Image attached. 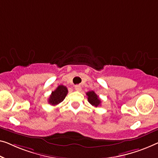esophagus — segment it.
Segmentation results:
<instances>
[{
  "label": "esophagus",
  "instance_id": "esophagus-1",
  "mask_svg": "<svg viewBox=\"0 0 158 158\" xmlns=\"http://www.w3.org/2000/svg\"><path fill=\"white\" fill-rule=\"evenodd\" d=\"M74 89H75V90L77 91H80L81 90V87L80 85H76L74 87Z\"/></svg>",
  "mask_w": 158,
  "mask_h": 158
}]
</instances>
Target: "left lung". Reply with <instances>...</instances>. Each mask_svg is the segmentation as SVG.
<instances>
[{
	"instance_id": "1",
	"label": "left lung",
	"mask_w": 158,
	"mask_h": 158,
	"mask_svg": "<svg viewBox=\"0 0 158 158\" xmlns=\"http://www.w3.org/2000/svg\"><path fill=\"white\" fill-rule=\"evenodd\" d=\"M87 95V98H88V102L91 103L93 106L95 107H98V106L101 105V102L100 98H98V96H97L95 92L94 91H90L89 92L86 93Z\"/></svg>"
}]
</instances>
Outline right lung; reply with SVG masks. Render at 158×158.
<instances>
[{
    "mask_svg": "<svg viewBox=\"0 0 158 158\" xmlns=\"http://www.w3.org/2000/svg\"><path fill=\"white\" fill-rule=\"evenodd\" d=\"M68 93L67 88L65 86L60 85L58 86L55 91H52L51 95L49 96L48 99V103L49 104L55 106L60 103L64 99Z\"/></svg>",
    "mask_w": 158,
    "mask_h": 158,
    "instance_id": "add662e5",
    "label": "right lung"
}]
</instances>
